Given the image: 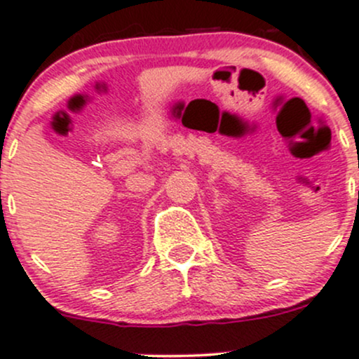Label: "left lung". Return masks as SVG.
<instances>
[{
	"instance_id": "left-lung-1",
	"label": "left lung",
	"mask_w": 359,
	"mask_h": 359,
	"mask_svg": "<svg viewBox=\"0 0 359 359\" xmlns=\"http://www.w3.org/2000/svg\"><path fill=\"white\" fill-rule=\"evenodd\" d=\"M358 200H359V191H358Z\"/></svg>"
}]
</instances>
